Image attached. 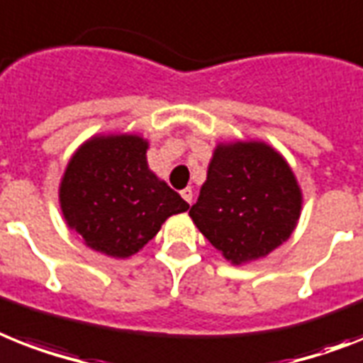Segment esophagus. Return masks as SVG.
Returning a JSON list of instances; mask_svg holds the SVG:
<instances>
[{
    "label": "esophagus",
    "mask_w": 363,
    "mask_h": 363,
    "mask_svg": "<svg viewBox=\"0 0 363 363\" xmlns=\"http://www.w3.org/2000/svg\"><path fill=\"white\" fill-rule=\"evenodd\" d=\"M179 194H182V199H184L185 202L191 206V202H193V189H191V187L182 189V191H179Z\"/></svg>",
    "instance_id": "obj_1"
}]
</instances>
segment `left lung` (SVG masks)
Instances as JSON below:
<instances>
[{"instance_id": "8db88e82", "label": "left lung", "mask_w": 363, "mask_h": 363, "mask_svg": "<svg viewBox=\"0 0 363 363\" xmlns=\"http://www.w3.org/2000/svg\"><path fill=\"white\" fill-rule=\"evenodd\" d=\"M302 191L280 152L263 140L220 143L189 215L230 263L265 257L296 228Z\"/></svg>"}]
</instances>
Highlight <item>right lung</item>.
I'll return each instance as SVG.
<instances>
[{
	"mask_svg": "<svg viewBox=\"0 0 363 363\" xmlns=\"http://www.w3.org/2000/svg\"><path fill=\"white\" fill-rule=\"evenodd\" d=\"M148 140L133 133L94 135L74 152L59 185L68 228L111 257H130L189 203L148 169Z\"/></svg>",
	"mask_w": 363,
	"mask_h": 363,
	"instance_id": "right-lung-1",
	"label": "right lung"
}]
</instances>
